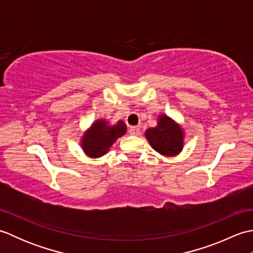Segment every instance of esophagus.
Segmentation results:
<instances>
[{
    "label": "esophagus",
    "mask_w": 253,
    "mask_h": 253,
    "mask_svg": "<svg viewBox=\"0 0 253 253\" xmlns=\"http://www.w3.org/2000/svg\"><path fill=\"white\" fill-rule=\"evenodd\" d=\"M129 133L132 136H138L140 133V128L139 127H130L129 128Z\"/></svg>",
    "instance_id": "1"
}]
</instances>
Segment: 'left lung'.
Returning a JSON list of instances; mask_svg holds the SVG:
<instances>
[{"label": "left lung", "mask_w": 253, "mask_h": 253, "mask_svg": "<svg viewBox=\"0 0 253 253\" xmlns=\"http://www.w3.org/2000/svg\"><path fill=\"white\" fill-rule=\"evenodd\" d=\"M144 136L150 146L165 157H175L184 148V129L173 118L165 114L159 115L158 125L148 128Z\"/></svg>", "instance_id": "obj_1"}]
</instances>
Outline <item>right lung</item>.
<instances>
[{
    "mask_svg": "<svg viewBox=\"0 0 253 253\" xmlns=\"http://www.w3.org/2000/svg\"><path fill=\"white\" fill-rule=\"evenodd\" d=\"M126 131V124L123 121H118L112 125L103 118L96 120L84 132L80 139V146L87 157L98 159L109 152L114 142L125 135Z\"/></svg>",
    "mask_w": 253,
    "mask_h": 253,
    "instance_id": "1",
    "label": "right lung"
}]
</instances>
